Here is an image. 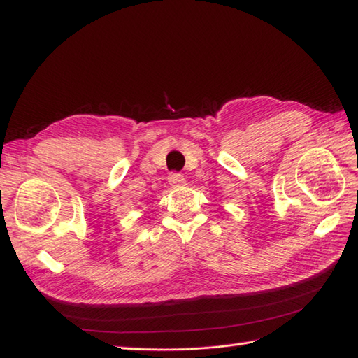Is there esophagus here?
Here are the masks:
<instances>
[{"mask_svg": "<svg viewBox=\"0 0 358 358\" xmlns=\"http://www.w3.org/2000/svg\"><path fill=\"white\" fill-rule=\"evenodd\" d=\"M169 183H170V187H173V188H182V187L187 185L185 178H183L180 173H171V175L169 176Z\"/></svg>", "mask_w": 358, "mask_h": 358, "instance_id": "1", "label": "esophagus"}]
</instances>
